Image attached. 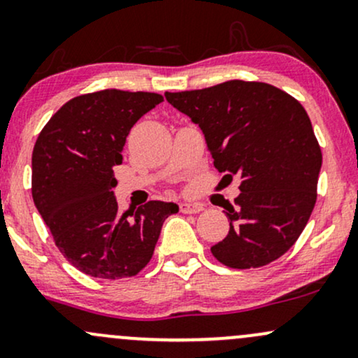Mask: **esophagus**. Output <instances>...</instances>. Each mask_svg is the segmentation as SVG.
Listing matches in <instances>:
<instances>
[{"instance_id":"esophagus-1","label":"esophagus","mask_w":358,"mask_h":358,"mask_svg":"<svg viewBox=\"0 0 358 358\" xmlns=\"http://www.w3.org/2000/svg\"><path fill=\"white\" fill-rule=\"evenodd\" d=\"M180 213L184 214H197L204 209V206L201 203H182L179 206Z\"/></svg>"}]
</instances>
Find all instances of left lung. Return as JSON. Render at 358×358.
Returning a JSON list of instances; mask_svg holds the SVG:
<instances>
[{"mask_svg": "<svg viewBox=\"0 0 358 358\" xmlns=\"http://www.w3.org/2000/svg\"><path fill=\"white\" fill-rule=\"evenodd\" d=\"M203 130L214 167L241 180L226 203L229 233L211 248L234 270L270 264L296 243L317 203L322 149L295 96L263 82L229 80L203 90L166 92Z\"/></svg>", "mask_w": 358, "mask_h": 358, "instance_id": "1", "label": "left lung"}]
</instances>
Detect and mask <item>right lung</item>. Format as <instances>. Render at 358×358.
<instances>
[{"label": "right lung", "mask_w": 358, "mask_h": 358, "mask_svg": "<svg viewBox=\"0 0 358 358\" xmlns=\"http://www.w3.org/2000/svg\"><path fill=\"white\" fill-rule=\"evenodd\" d=\"M164 96L108 88L75 96L46 122L31 155V196L66 262L94 278L120 280L147 266L174 203L120 211L112 189L125 138Z\"/></svg>", "instance_id": "right-lung-1"}]
</instances>
